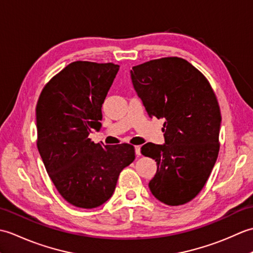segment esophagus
<instances>
[{
  "mask_svg": "<svg viewBox=\"0 0 253 253\" xmlns=\"http://www.w3.org/2000/svg\"><path fill=\"white\" fill-rule=\"evenodd\" d=\"M135 152H136L137 157H140V155H141V148H140V146H136L135 147Z\"/></svg>",
  "mask_w": 253,
  "mask_h": 253,
  "instance_id": "34e87169",
  "label": "esophagus"
}]
</instances>
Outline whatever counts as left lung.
<instances>
[{
    "label": "left lung",
    "instance_id": "8db88e82",
    "mask_svg": "<svg viewBox=\"0 0 253 253\" xmlns=\"http://www.w3.org/2000/svg\"><path fill=\"white\" fill-rule=\"evenodd\" d=\"M130 77L148 115L164 118L165 143L141 148L158 165L149 188L161 202L181 206L202 190L216 162L222 122L216 95L203 74L180 57L133 66Z\"/></svg>",
    "mask_w": 253,
    "mask_h": 253
}]
</instances>
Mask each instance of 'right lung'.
<instances>
[{"label":"right lung","instance_id":"add662e5","mask_svg":"<svg viewBox=\"0 0 253 253\" xmlns=\"http://www.w3.org/2000/svg\"><path fill=\"white\" fill-rule=\"evenodd\" d=\"M118 69L113 63L73 62L38 100V150L57 191L77 208L93 209L109 200L121 171L135 160L131 144L104 146L89 138L100 130L101 107Z\"/></svg>","mask_w":253,"mask_h":253}]
</instances>
